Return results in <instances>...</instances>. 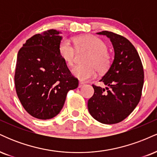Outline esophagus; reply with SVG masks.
<instances>
[{
    "mask_svg": "<svg viewBox=\"0 0 157 157\" xmlns=\"http://www.w3.org/2000/svg\"><path fill=\"white\" fill-rule=\"evenodd\" d=\"M82 86H84V83H83V82H79V86H78L79 88H81V87H82Z\"/></svg>",
    "mask_w": 157,
    "mask_h": 157,
    "instance_id": "esophagus-1",
    "label": "esophagus"
}]
</instances>
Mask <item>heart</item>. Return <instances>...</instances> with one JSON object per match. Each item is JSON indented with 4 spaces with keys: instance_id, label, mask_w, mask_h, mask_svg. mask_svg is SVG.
I'll list each match as a JSON object with an SVG mask.
<instances>
[{
    "instance_id": "heart-1",
    "label": "heart",
    "mask_w": 157,
    "mask_h": 157,
    "mask_svg": "<svg viewBox=\"0 0 157 157\" xmlns=\"http://www.w3.org/2000/svg\"><path fill=\"white\" fill-rule=\"evenodd\" d=\"M77 49L86 48L89 52L86 55V63L76 65L71 69V73L81 81H88L96 76L99 72H105L111 65V55L106 50L107 46L101 39L94 35H84L74 39ZM59 55L68 66H72L75 61V48L68 40H61L58 46Z\"/></svg>"
}]
</instances>
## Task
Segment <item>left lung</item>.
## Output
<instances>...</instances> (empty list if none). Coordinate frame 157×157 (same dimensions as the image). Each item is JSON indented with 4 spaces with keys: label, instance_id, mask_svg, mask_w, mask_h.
<instances>
[{
    "label": "left lung",
    "instance_id": "left-lung-1",
    "mask_svg": "<svg viewBox=\"0 0 157 157\" xmlns=\"http://www.w3.org/2000/svg\"><path fill=\"white\" fill-rule=\"evenodd\" d=\"M97 34L110 39L114 59L100 80L107 87L92 85L94 93L88 101V109L101 123H118L129 116L140 102L144 83L143 66L136 49L125 37L108 31Z\"/></svg>",
    "mask_w": 157,
    "mask_h": 157
}]
</instances>
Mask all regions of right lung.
<instances>
[{
  "mask_svg": "<svg viewBox=\"0 0 157 157\" xmlns=\"http://www.w3.org/2000/svg\"><path fill=\"white\" fill-rule=\"evenodd\" d=\"M60 32L49 29L32 36L19 50L15 84L20 101L34 117L48 120L60 112L68 91L78 87L59 55Z\"/></svg>",
  "mask_w": 157,
  "mask_h": 157,
  "instance_id": "add662e5",
  "label": "right lung"
}]
</instances>
